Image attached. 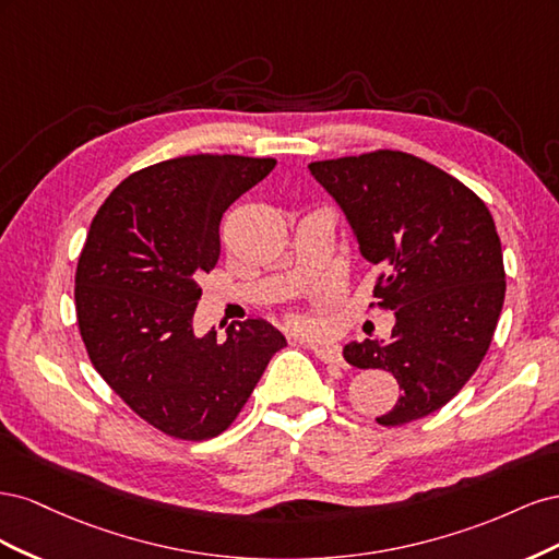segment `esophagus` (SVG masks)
<instances>
[{
    "mask_svg": "<svg viewBox=\"0 0 559 559\" xmlns=\"http://www.w3.org/2000/svg\"><path fill=\"white\" fill-rule=\"evenodd\" d=\"M310 347H312L314 357H317L319 361H324V364H333V366H345L343 352H341V347H337V345H329V343H314V345H310Z\"/></svg>",
    "mask_w": 559,
    "mask_h": 559,
    "instance_id": "1",
    "label": "esophagus"
}]
</instances>
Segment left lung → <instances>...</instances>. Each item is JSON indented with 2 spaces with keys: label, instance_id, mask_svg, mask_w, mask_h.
Masks as SVG:
<instances>
[{
  "label": "left lung",
  "instance_id": "1",
  "mask_svg": "<svg viewBox=\"0 0 559 559\" xmlns=\"http://www.w3.org/2000/svg\"><path fill=\"white\" fill-rule=\"evenodd\" d=\"M310 173L380 267L370 308L396 314L386 345L352 341L343 357L396 378L401 396L378 425L427 417L471 380L492 343L506 296L495 218L460 179L394 148L317 160Z\"/></svg>",
  "mask_w": 559,
  "mask_h": 559
}]
</instances>
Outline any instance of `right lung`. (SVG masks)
<instances>
[{
  "mask_svg": "<svg viewBox=\"0 0 559 559\" xmlns=\"http://www.w3.org/2000/svg\"><path fill=\"white\" fill-rule=\"evenodd\" d=\"M275 165L222 154L148 165L116 186L81 249L74 302L91 364L134 415L179 441L226 431L286 347L261 319L235 321L226 337L191 326L224 212Z\"/></svg>",
  "mask_w": 559,
  "mask_h": 559,
  "instance_id": "1",
  "label": "right lung"
}]
</instances>
